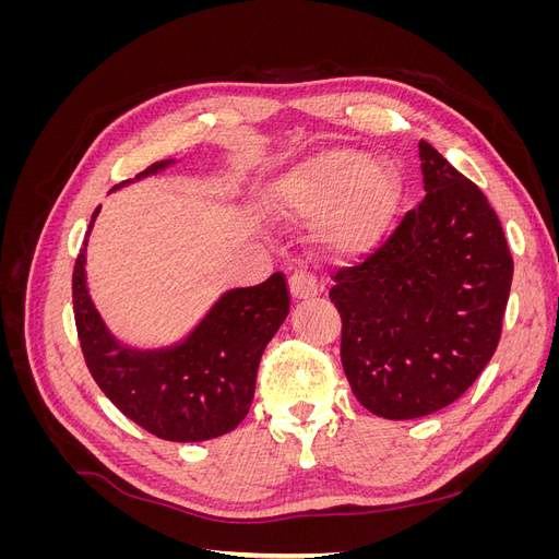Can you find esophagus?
<instances>
[{
	"mask_svg": "<svg viewBox=\"0 0 559 559\" xmlns=\"http://www.w3.org/2000/svg\"><path fill=\"white\" fill-rule=\"evenodd\" d=\"M289 289H292L294 300H308V298H314L324 292V286L317 282L314 275L306 273V270H294V273L289 275Z\"/></svg>",
	"mask_w": 559,
	"mask_h": 559,
	"instance_id": "esophagus-1",
	"label": "esophagus"
}]
</instances>
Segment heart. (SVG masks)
Wrapping results in <instances>:
<instances>
[{"mask_svg": "<svg viewBox=\"0 0 559 559\" xmlns=\"http://www.w3.org/2000/svg\"><path fill=\"white\" fill-rule=\"evenodd\" d=\"M273 198L294 218H317L314 240L331 257L364 259L394 224L401 177L389 163H370L364 151L335 146L286 170Z\"/></svg>", "mask_w": 559, "mask_h": 559, "instance_id": "1", "label": "heart"}]
</instances>
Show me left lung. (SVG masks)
<instances>
[{
  "label": "left lung",
  "mask_w": 559,
  "mask_h": 559,
  "mask_svg": "<svg viewBox=\"0 0 559 559\" xmlns=\"http://www.w3.org/2000/svg\"><path fill=\"white\" fill-rule=\"evenodd\" d=\"M419 160L425 200L329 292L352 392L384 419L443 411L476 382L499 345L513 280L483 191L425 140Z\"/></svg>",
  "instance_id": "1"
}]
</instances>
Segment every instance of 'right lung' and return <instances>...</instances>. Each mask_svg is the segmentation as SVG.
<instances>
[{"instance_id": "obj_1", "label": "right lung", "mask_w": 559, "mask_h": 559, "mask_svg": "<svg viewBox=\"0 0 559 559\" xmlns=\"http://www.w3.org/2000/svg\"><path fill=\"white\" fill-rule=\"evenodd\" d=\"M173 163H154L134 181ZM126 183L130 179L116 189ZM97 214L99 207L88 235ZM86 247L88 240L79 251L72 277L74 319L83 357L107 399L163 441H210L238 427L251 408L263 349L289 314L284 275L226 292L183 341L142 349L118 341L99 317L86 284Z\"/></svg>"}]
</instances>
